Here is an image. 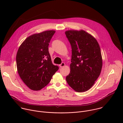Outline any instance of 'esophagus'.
I'll use <instances>...</instances> for the list:
<instances>
[{
    "label": "esophagus",
    "mask_w": 123,
    "mask_h": 123,
    "mask_svg": "<svg viewBox=\"0 0 123 123\" xmlns=\"http://www.w3.org/2000/svg\"><path fill=\"white\" fill-rule=\"evenodd\" d=\"M65 66V64L64 62H62L60 65H59V67L60 68H62L64 67Z\"/></svg>",
    "instance_id": "1"
}]
</instances>
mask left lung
Instances as JSON below:
<instances>
[{"instance_id":"left-lung-1","label":"left lung","mask_w":123,"mask_h":123,"mask_svg":"<svg viewBox=\"0 0 123 123\" xmlns=\"http://www.w3.org/2000/svg\"><path fill=\"white\" fill-rule=\"evenodd\" d=\"M72 47V63L66 81L75 91L90 89L99 76L102 57L99 45L92 35L84 30L65 31Z\"/></svg>"}]
</instances>
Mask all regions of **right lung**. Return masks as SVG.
Returning a JSON list of instances; mask_svg holds the SVG:
<instances>
[{"mask_svg":"<svg viewBox=\"0 0 123 123\" xmlns=\"http://www.w3.org/2000/svg\"><path fill=\"white\" fill-rule=\"evenodd\" d=\"M55 32L49 30L34 33L23 42L17 51V72L31 90L39 91L46 86L59 68L52 63L48 48Z\"/></svg>","mask_w":123,"mask_h":123,"instance_id":"add662e5","label":"right lung"}]
</instances>
